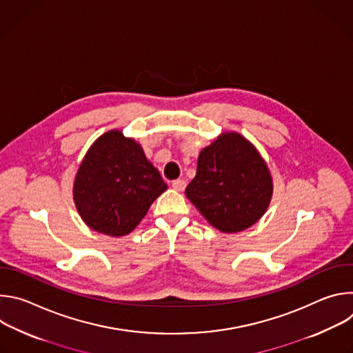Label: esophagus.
Wrapping results in <instances>:
<instances>
[{"mask_svg":"<svg viewBox=\"0 0 353 353\" xmlns=\"http://www.w3.org/2000/svg\"><path fill=\"white\" fill-rule=\"evenodd\" d=\"M185 181L184 180H174L173 183H172V187L176 190V191H184V188H185Z\"/></svg>","mask_w":353,"mask_h":353,"instance_id":"34e87169","label":"esophagus"}]
</instances>
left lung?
I'll use <instances>...</instances> for the list:
<instances>
[{
  "label": "left lung",
  "mask_w": 353,
  "mask_h": 353,
  "mask_svg": "<svg viewBox=\"0 0 353 353\" xmlns=\"http://www.w3.org/2000/svg\"><path fill=\"white\" fill-rule=\"evenodd\" d=\"M185 195L212 226L236 233L264 215L272 180L257 149L241 135L226 132L201 150Z\"/></svg>",
  "instance_id": "1"
}]
</instances>
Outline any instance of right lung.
<instances>
[{
	"mask_svg": "<svg viewBox=\"0 0 353 353\" xmlns=\"http://www.w3.org/2000/svg\"><path fill=\"white\" fill-rule=\"evenodd\" d=\"M168 188L142 148L121 131H109L90 146L74 184L85 223L109 236L132 232Z\"/></svg>",
	"mask_w": 353,
	"mask_h": 353,
	"instance_id": "1",
	"label": "right lung"
}]
</instances>
